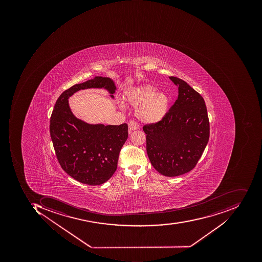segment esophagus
<instances>
[{
  "label": "esophagus",
  "mask_w": 262,
  "mask_h": 262,
  "mask_svg": "<svg viewBox=\"0 0 262 262\" xmlns=\"http://www.w3.org/2000/svg\"><path fill=\"white\" fill-rule=\"evenodd\" d=\"M139 128V126L137 123H135V121H130L128 123V130L129 132H132V130H138Z\"/></svg>",
  "instance_id": "34e87169"
}]
</instances>
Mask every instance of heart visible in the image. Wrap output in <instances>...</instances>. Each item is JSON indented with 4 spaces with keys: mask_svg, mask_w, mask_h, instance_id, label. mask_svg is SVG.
<instances>
[{
    "mask_svg": "<svg viewBox=\"0 0 262 262\" xmlns=\"http://www.w3.org/2000/svg\"><path fill=\"white\" fill-rule=\"evenodd\" d=\"M149 84L135 86L125 94V100L136 108L135 115L140 121L155 123L161 121L169 108L170 96Z\"/></svg>",
    "mask_w": 262,
    "mask_h": 262,
    "instance_id": "heart-1",
    "label": "heart"
}]
</instances>
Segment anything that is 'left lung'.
Returning <instances> with one entry per match:
<instances>
[{
  "instance_id": "left-lung-1",
  "label": "left lung",
  "mask_w": 262,
  "mask_h": 262,
  "mask_svg": "<svg viewBox=\"0 0 262 262\" xmlns=\"http://www.w3.org/2000/svg\"><path fill=\"white\" fill-rule=\"evenodd\" d=\"M177 101L158 123L145 125L146 151L151 164L164 177H178L191 171L209 139V122L205 101L197 91L179 78Z\"/></svg>"
}]
</instances>
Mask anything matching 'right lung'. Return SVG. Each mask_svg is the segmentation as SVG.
<instances>
[{"mask_svg":"<svg viewBox=\"0 0 262 262\" xmlns=\"http://www.w3.org/2000/svg\"><path fill=\"white\" fill-rule=\"evenodd\" d=\"M104 89L113 99L117 86L110 78L97 76L63 91L50 118V136L57 160L65 172L84 184L101 185L117 170L119 154L128 137L127 123H88L77 118L69 99L81 90Z\"/></svg>","mask_w":262,"mask_h":262,"instance_id":"1","label":"right lung"}]
</instances>
